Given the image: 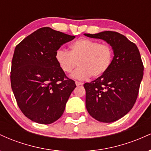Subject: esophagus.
<instances>
[{"instance_id": "esophagus-1", "label": "esophagus", "mask_w": 151, "mask_h": 151, "mask_svg": "<svg viewBox=\"0 0 151 151\" xmlns=\"http://www.w3.org/2000/svg\"><path fill=\"white\" fill-rule=\"evenodd\" d=\"M75 84H76V85H77V86H80V85H82L83 83L80 82V81H75Z\"/></svg>"}]
</instances>
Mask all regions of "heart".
Listing matches in <instances>:
<instances>
[{"mask_svg":"<svg viewBox=\"0 0 151 151\" xmlns=\"http://www.w3.org/2000/svg\"><path fill=\"white\" fill-rule=\"evenodd\" d=\"M70 52L59 50L55 59L61 70L71 73L78 64L80 67L72 74V78L85 80L92 75L99 77L109 70L113 62L114 52L107 44H100L97 41L81 38L70 45Z\"/></svg>","mask_w":151,"mask_h":151,"instance_id":"obj_1","label":"heart"}]
</instances>
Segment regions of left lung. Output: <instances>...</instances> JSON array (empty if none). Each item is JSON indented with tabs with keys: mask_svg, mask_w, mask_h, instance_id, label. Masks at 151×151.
I'll return each instance as SVG.
<instances>
[{
	"mask_svg": "<svg viewBox=\"0 0 151 151\" xmlns=\"http://www.w3.org/2000/svg\"><path fill=\"white\" fill-rule=\"evenodd\" d=\"M84 35L103 40L113 50V62L109 70L84 86L86 108L90 116L100 122H114L129 113L136 101L143 76L139 50L134 43L116 32Z\"/></svg>",
	"mask_w": 151,
	"mask_h": 151,
	"instance_id": "obj_1",
	"label": "left lung"
}]
</instances>
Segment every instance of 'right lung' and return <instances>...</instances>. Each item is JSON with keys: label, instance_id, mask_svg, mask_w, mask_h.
I'll return each instance as SVG.
<instances>
[{"label": "right lung", "instance_id": "1", "mask_svg": "<svg viewBox=\"0 0 151 151\" xmlns=\"http://www.w3.org/2000/svg\"><path fill=\"white\" fill-rule=\"evenodd\" d=\"M74 37L45 27L15 47L10 72L12 90L21 111L34 122L50 124L64 113L76 84L66 77L55 54Z\"/></svg>", "mask_w": 151, "mask_h": 151}]
</instances>
